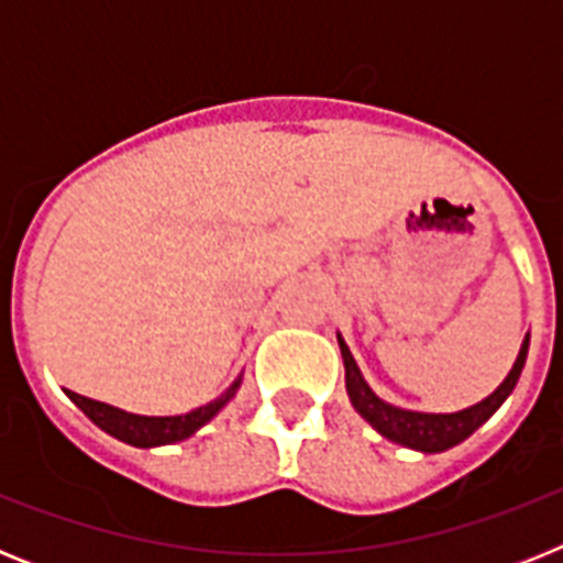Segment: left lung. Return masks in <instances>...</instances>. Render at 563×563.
I'll use <instances>...</instances> for the list:
<instances>
[{"instance_id":"8db88e82","label":"left lung","mask_w":563,"mask_h":563,"mask_svg":"<svg viewBox=\"0 0 563 563\" xmlns=\"http://www.w3.org/2000/svg\"><path fill=\"white\" fill-rule=\"evenodd\" d=\"M338 343H341L343 369H346V391H350V400L357 409V415L369 422L372 429L380 431L386 440L400 442V445H409V449L417 451H429L431 454V451H445L451 445H456V442L467 440L507 400V395L514 391L516 380H519L521 369H525L530 335L521 343L514 369L501 380L499 389L490 397H485L482 402H476V406H471V409L456 411V415H420V411L395 409L389 402H383L361 377V369H357L355 357L346 350V343L341 338H338Z\"/></svg>"}]
</instances>
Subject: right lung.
<instances>
[{
  "label": "right lung",
  "mask_w": 563,
  "mask_h": 563,
  "mask_svg": "<svg viewBox=\"0 0 563 563\" xmlns=\"http://www.w3.org/2000/svg\"><path fill=\"white\" fill-rule=\"evenodd\" d=\"M239 389V380L233 383L231 389L220 397V400L208 402L202 409H194L183 417H141V415H126L121 409H112L107 402L89 400V397L76 395V391H67L69 400L76 402L78 409L89 417V420L101 426L107 434L118 437V440L129 442V445H141V449H152V445H166V442H180L186 437H191L194 431L202 429L208 420H211L217 411L225 406L233 397V391Z\"/></svg>",
  "instance_id": "obj_1"
}]
</instances>
